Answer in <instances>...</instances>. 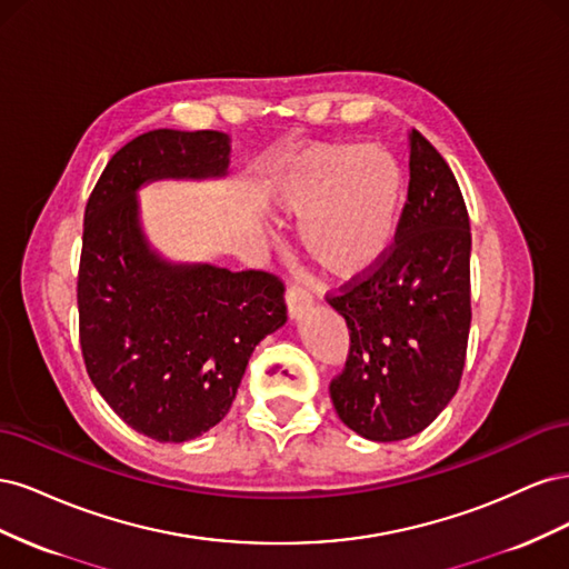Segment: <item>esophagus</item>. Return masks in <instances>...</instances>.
I'll list each match as a JSON object with an SVG mask.
<instances>
[{"instance_id":"34e87169","label":"esophagus","mask_w":569,"mask_h":569,"mask_svg":"<svg viewBox=\"0 0 569 569\" xmlns=\"http://www.w3.org/2000/svg\"><path fill=\"white\" fill-rule=\"evenodd\" d=\"M284 303H287L289 318H299V316H303L308 311V308L313 306V297L308 295V291L301 289V287H291L287 295H284Z\"/></svg>"}]
</instances>
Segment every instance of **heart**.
I'll use <instances>...</instances> for the list:
<instances>
[{
  "label": "heart",
  "instance_id": "b5f03b06",
  "mask_svg": "<svg viewBox=\"0 0 569 569\" xmlns=\"http://www.w3.org/2000/svg\"><path fill=\"white\" fill-rule=\"evenodd\" d=\"M406 178L380 144H316L291 157L266 189L272 216L301 222L299 244L335 280L380 266L399 234Z\"/></svg>",
  "mask_w": 569,
  "mask_h": 569
}]
</instances>
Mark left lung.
Listing matches in <instances>:
<instances>
[{
	"label": "left lung",
	"mask_w": 569,
	"mask_h": 569,
	"mask_svg": "<svg viewBox=\"0 0 569 569\" xmlns=\"http://www.w3.org/2000/svg\"><path fill=\"white\" fill-rule=\"evenodd\" d=\"M396 247L368 280L332 297L351 353L330 396L370 441L420 435L449 406L470 335V218L456 176L418 130Z\"/></svg>",
	"instance_id": "left-lung-1"
}]
</instances>
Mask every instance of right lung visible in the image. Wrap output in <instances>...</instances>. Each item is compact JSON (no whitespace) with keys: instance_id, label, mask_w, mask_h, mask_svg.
<instances>
[{"instance_id":"1","label":"right lung","mask_w":569,"mask_h":569,"mask_svg":"<svg viewBox=\"0 0 569 569\" xmlns=\"http://www.w3.org/2000/svg\"><path fill=\"white\" fill-rule=\"evenodd\" d=\"M232 140L159 128L116 151L84 209L80 347L97 391L134 432L182 443L234 401L253 349L287 322L282 282L163 256L140 192L161 180H222Z\"/></svg>"}]
</instances>
